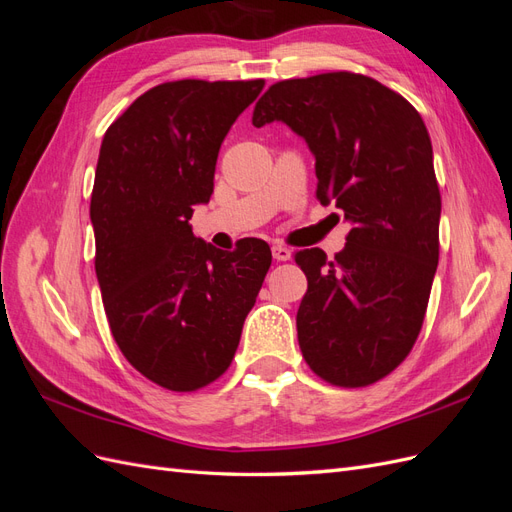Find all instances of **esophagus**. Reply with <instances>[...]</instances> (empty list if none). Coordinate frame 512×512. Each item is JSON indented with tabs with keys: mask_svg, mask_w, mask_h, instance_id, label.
I'll list each match as a JSON object with an SVG mask.
<instances>
[{
	"mask_svg": "<svg viewBox=\"0 0 512 512\" xmlns=\"http://www.w3.org/2000/svg\"><path fill=\"white\" fill-rule=\"evenodd\" d=\"M271 252H273V258L277 262H286L292 256V250H290V247H286V245H273Z\"/></svg>",
	"mask_w": 512,
	"mask_h": 512,
	"instance_id": "esophagus-1",
	"label": "esophagus"
}]
</instances>
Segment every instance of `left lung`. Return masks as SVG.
<instances>
[{
    "label": "left lung",
    "mask_w": 512,
    "mask_h": 512,
    "mask_svg": "<svg viewBox=\"0 0 512 512\" xmlns=\"http://www.w3.org/2000/svg\"><path fill=\"white\" fill-rule=\"evenodd\" d=\"M271 121L305 138L316 198L350 222L333 260L320 247L294 254L307 277L303 359L324 382L369 386L410 354L438 269L442 198L429 132L404 96L346 70L271 85L252 123Z\"/></svg>",
    "instance_id": "obj_1"
}]
</instances>
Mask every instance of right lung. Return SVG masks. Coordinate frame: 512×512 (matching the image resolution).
<instances>
[{"label": "right lung", "instance_id": "right-lung-1", "mask_svg": "<svg viewBox=\"0 0 512 512\" xmlns=\"http://www.w3.org/2000/svg\"><path fill=\"white\" fill-rule=\"evenodd\" d=\"M265 81H170L108 126L91 192L104 312L128 363L162 389L192 393L230 367L271 267L267 241L224 252L194 237L232 123Z\"/></svg>", "mask_w": 512, "mask_h": 512}]
</instances>
